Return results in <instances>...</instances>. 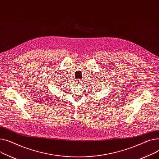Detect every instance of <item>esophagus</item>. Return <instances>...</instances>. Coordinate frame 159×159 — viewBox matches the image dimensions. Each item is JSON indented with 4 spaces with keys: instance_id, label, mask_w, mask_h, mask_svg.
Returning a JSON list of instances; mask_svg holds the SVG:
<instances>
[{
    "instance_id": "esophagus-1",
    "label": "esophagus",
    "mask_w": 159,
    "mask_h": 159,
    "mask_svg": "<svg viewBox=\"0 0 159 159\" xmlns=\"http://www.w3.org/2000/svg\"><path fill=\"white\" fill-rule=\"evenodd\" d=\"M78 82H80V81H78Z\"/></svg>"
}]
</instances>
